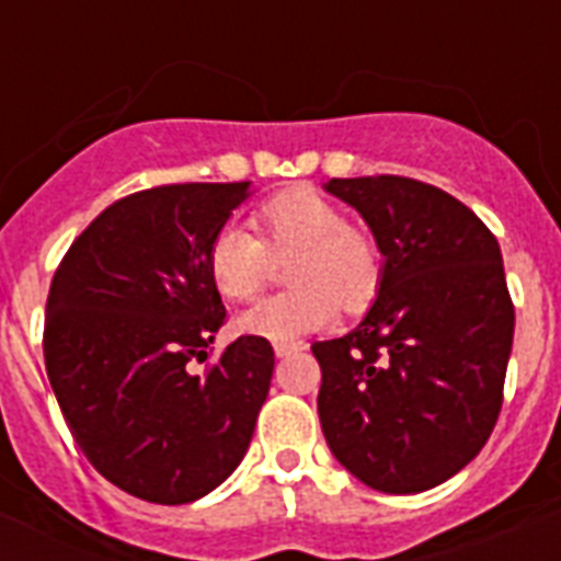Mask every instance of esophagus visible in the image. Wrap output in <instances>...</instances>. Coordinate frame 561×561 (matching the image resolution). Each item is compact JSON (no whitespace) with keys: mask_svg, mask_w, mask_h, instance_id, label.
<instances>
[{"mask_svg":"<svg viewBox=\"0 0 561 561\" xmlns=\"http://www.w3.org/2000/svg\"><path fill=\"white\" fill-rule=\"evenodd\" d=\"M302 350H306V343H276V346H273L276 358H288V355H294V352H302Z\"/></svg>","mask_w":561,"mask_h":561,"instance_id":"1","label":"esophagus"}]
</instances>
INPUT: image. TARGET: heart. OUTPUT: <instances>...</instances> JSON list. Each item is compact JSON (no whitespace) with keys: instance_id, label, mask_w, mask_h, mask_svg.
<instances>
[{"instance_id":"1","label":"heart","mask_w":561,"mask_h":561,"mask_svg":"<svg viewBox=\"0 0 561 561\" xmlns=\"http://www.w3.org/2000/svg\"><path fill=\"white\" fill-rule=\"evenodd\" d=\"M255 238L224 227L211 238L206 267L220 297L250 299L271 276V259L290 255L285 282L294 290L267 297L238 314L236 329L271 343H294L320 332L337 306L360 314L373 306L383 279L381 247L346 227L332 201L311 188H290L267 201L253 218Z\"/></svg>"}]
</instances>
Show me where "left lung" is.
<instances>
[{
  "label": "left lung",
  "mask_w": 561,
  "mask_h": 561,
  "mask_svg": "<svg viewBox=\"0 0 561 561\" xmlns=\"http://www.w3.org/2000/svg\"><path fill=\"white\" fill-rule=\"evenodd\" d=\"M383 255L378 297L355 329L311 346L317 413L343 469L387 495L454 478L501 413L515 308L486 224L419 180H329Z\"/></svg>",
  "instance_id": "obj_1"
}]
</instances>
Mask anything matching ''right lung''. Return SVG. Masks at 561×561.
I'll return each mask as SVG.
<instances>
[{
  "mask_svg": "<svg viewBox=\"0 0 561 561\" xmlns=\"http://www.w3.org/2000/svg\"><path fill=\"white\" fill-rule=\"evenodd\" d=\"M250 183H180L101 211L57 267L46 302L48 383L99 474L151 504H192L238 469L273 378L244 334L206 375L188 369L227 308L206 255Z\"/></svg>",
  "mask_w": 561,
  "mask_h": 561,
  "instance_id": "add662e5",
  "label": "right lung"
}]
</instances>
